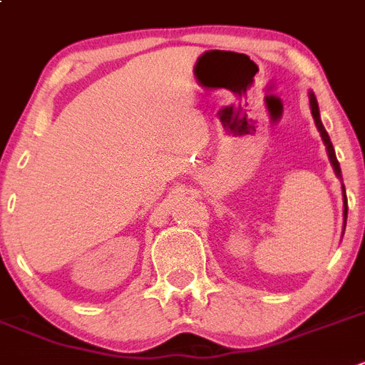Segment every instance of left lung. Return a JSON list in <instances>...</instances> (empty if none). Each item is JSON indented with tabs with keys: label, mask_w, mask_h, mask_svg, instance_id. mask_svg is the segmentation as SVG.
Returning a JSON list of instances; mask_svg holds the SVG:
<instances>
[{
	"label": "left lung",
	"mask_w": 365,
	"mask_h": 365,
	"mask_svg": "<svg viewBox=\"0 0 365 365\" xmlns=\"http://www.w3.org/2000/svg\"><path fill=\"white\" fill-rule=\"evenodd\" d=\"M309 108H312V115H313V119H315V125H317V128H319L320 137H322L324 145H326L327 157H329L331 166H333V170H335V175L339 177V179H342V172H340V165H339V160H336L335 148H333V145H331L329 135H327L326 128H324L322 121H320L319 103H317V98H315V93H313V92H309ZM342 197H344V230H346V219H347V199H346V188H344V185H342Z\"/></svg>",
	"instance_id": "left-lung-1"
}]
</instances>
